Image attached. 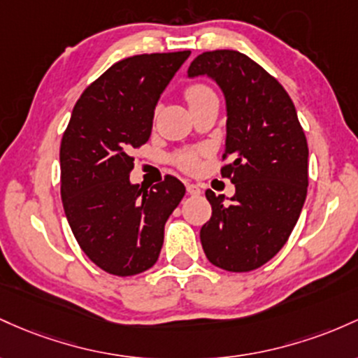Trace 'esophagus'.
<instances>
[{
	"mask_svg": "<svg viewBox=\"0 0 358 358\" xmlns=\"http://www.w3.org/2000/svg\"><path fill=\"white\" fill-rule=\"evenodd\" d=\"M186 189H187V192H189L191 196H198V194H201L199 186H196V184H189V182H187V184H186Z\"/></svg>",
	"mask_w": 358,
	"mask_h": 358,
	"instance_id": "obj_1",
	"label": "esophagus"
}]
</instances>
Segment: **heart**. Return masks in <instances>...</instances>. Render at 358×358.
<instances>
[{"mask_svg":"<svg viewBox=\"0 0 358 358\" xmlns=\"http://www.w3.org/2000/svg\"><path fill=\"white\" fill-rule=\"evenodd\" d=\"M211 94H215V92H213L208 86H204V84H192V86L187 87L186 92H184L189 106L191 104L198 103L199 99L206 98V96H211ZM176 164H178L182 171L194 172L196 169L199 167V152H184V154H180L179 157L176 159Z\"/></svg>","mask_w":358,"mask_h":358,"instance_id":"b5f03b06","label":"heart"}]
</instances>
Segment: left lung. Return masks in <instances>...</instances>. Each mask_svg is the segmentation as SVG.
Returning <instances> with one entry per match:
<instances>
[{
    "instance_id": "obj_1",
    "label": "left lung",
    "mask_w": 358,
    "mask_h": 358,
    "mask_svg": "<svg viewBox=\"0 0 358 358\" xmlns=\"http://www.w3.org/2000/svg\"><path fill=\"white\" fill-rule=\"evenodd\" d=\"M189 78L208 76L227 99L222 176L235 184L230 203L211 189V218L201 245L213 266L262 267L287 242L308 192V142L292 99L275 78L236 50L203 52Z\"/></svg>"
}]
</instances>
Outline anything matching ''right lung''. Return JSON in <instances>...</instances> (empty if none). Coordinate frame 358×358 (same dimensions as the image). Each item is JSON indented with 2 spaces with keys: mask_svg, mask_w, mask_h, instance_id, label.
Instances as JSON below:
<instances>
[{
  "mask_svg": "<svg viewBox=\"0 0 358 358\" xmlns=\"http://www.w3.org/2000/svg\"><path fill=\"white\" fill-rule=\"evenodd\" d=\"M189 50L134 55L84 90L60 142V196L79 247L104 272L135 275L157 262L164 224L184 198L174 176L130 182L131 150L148 142L160 94Z\"/></svg>",
  "mask_w": 358,
  "mask_h": 358,
  "instance_id": "right-lung-1",
  "label": "right lung"
}]
</instances>
